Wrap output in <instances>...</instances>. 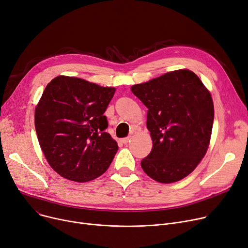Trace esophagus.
<instances>
[{"instance_id":"34e87169","label":"esophagus","mask_w":248,"mask_h":248,"mask_svg":"<svg viewBox=\"0 0 248 248\" xmlns=\"http://www.w3.org/2000/svg\"><path fill=\"white\" fill-rule=\"evenodd\" d=\"M129 139H130V137H126V138H123V139H121V142H122L123 144H127V143L129 142Z\"/></svg>"}]
</instances>
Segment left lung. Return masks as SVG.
Returning a JSON list of instances; mask_svg holds the SVG:
<instances>
[{
	"label": "left lung",
	"mask_w": 248,
	"mask_h": 248,
	"mask_svg": "<svg viewBox=\"0 0 248 248\" xmlns=\"http://www.w3.org/2000/svg\"><path fill=\"white\" fill-rule=\"evenodd\" d=\"M147 107L153 147L141 167L155 181L176 182L204 157L214 120L211 95L189 70L172 71L131 87Z\"/></svg>",
	"instance_id": "left-lung-1"
}]
</instances>
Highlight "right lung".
Here are the masks:
<instances>
[{"label": "right lung", "instance_id": "obj_1", "mask_svg": "<svg viewBox=\"0 0 248 248\" xmlns=\"http://www.w3.org/2000/svg\"><path fill=\"white\" fill-rule=\"evenodd\" d=\"M115 88L80 78L58 76L35 110V128L50 166L62 177L87 182L110 166L118 145L106 132L104 113Z\"/></svg>", "mask_w": 248, "mask_h": 248}]
</instances>
